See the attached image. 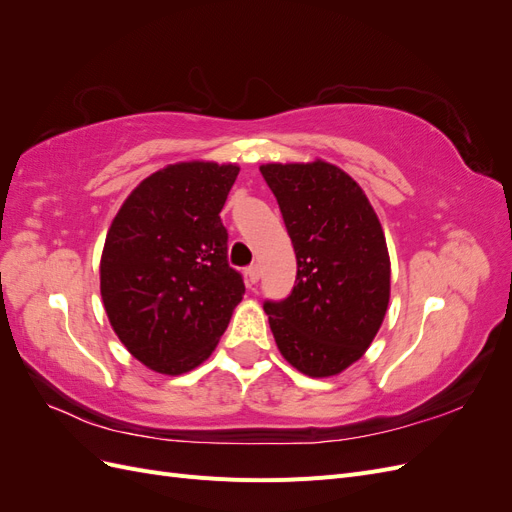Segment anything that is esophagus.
<instances>
[{
	"label": "esophagus",
	"instance_id": "34e87169",
	"mask_svg": "<svg viewBox=\"0 0 512 512\" xmlns=\"http://www.w3.org/2000/svg\"><path fill=\"white\" fill-rule=\"evenodd\" d=\"M245 275H247V282H250V284H258V280H260V267H258V265L247 267Z\"/></svg>",
	"mask_w": 512,
	"mask_h": 512
}]
</instances>
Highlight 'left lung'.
Instances as JSON below:
<instances>
[{"label": "left lung", "mask_w": 512, "mask_h": 512, "mask_svg": "<svg viewBox=\"0 0 512 512\" xmlns=\"http://www.w3.org/2000/svg\"><path fill=\"white\" fill-rule=\"evenodd\" d=\"M297 254V284L265 303L284 359L309 378L342 374L374 342L391 299V258L361 185L324 160L262 164Z\"/></svg>", "instance_id": "1"}]
</instances>
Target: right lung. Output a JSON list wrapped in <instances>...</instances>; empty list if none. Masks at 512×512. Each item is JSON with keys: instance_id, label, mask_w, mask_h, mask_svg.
<instances>
[{"instance_id": "1", "label": "right lung", "mask_w": 512, "mask_h": 512, "mask_svg": "<svg viewBox=\"0 0 512 512\" xmlns=\"http://www.w3.org/2000/svg\"><path fill=\"white\" fill-rule=\"evenodd\" d=\"M237 164L177 162L123 200L106 232L100 292L134 359L166 376L207 361L245 286L228 267L220 220Z\"/></svg>"}]
</instances>
